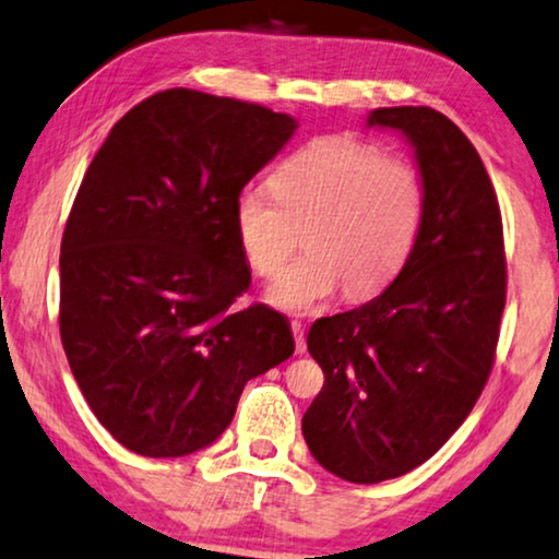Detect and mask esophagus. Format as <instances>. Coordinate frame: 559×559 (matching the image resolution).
Instances as JSON below:
<instances>
[{
    "label": "esophagus",
    "instance_id": "obj_1",
    "mask_svg": "<svg viewBox=\"0 0 559 559\" xmlns=\"http://www.w3.org/2000/svg\"><path fill=\"white\" fill-rule=\"evenodd\" d=\"M289 328H292V334H295V349H297V355H305V349H307V342H305V328H302V322H289Z\"/></svg>",
    "mask_w": 559,
    "mask_h": 559
}]
</instances>
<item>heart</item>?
Returning <instances> with one entry per match:
<instances>
[{"mask_svg":"<svg viewBox=\"0 0 559 559\" xmlns=\"http://www.w3.org/2000/svg\"><path fill=\"white\" fill-rule=\"evenodd\" d=\"M423 214L425 182L412 162L352 136H328L287 159L274 190H239L231 219L239 252L262 277L282 267L295 227H305L307 254L272 282L267 302L307 314L342 287L365 297L388 285L415 247Z\"/></svg>","mask_w":559,"mask_h":559,"instance_id":"b5f03b06","label":"heart"}]
</instances>
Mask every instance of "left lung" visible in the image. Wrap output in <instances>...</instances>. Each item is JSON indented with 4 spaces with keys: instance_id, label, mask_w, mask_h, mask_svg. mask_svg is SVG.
Segmentation results:
<instances>
[{
    "instance_id": "left-lung-1",
    "label": "left lung",
    "mask_w": 559,
    "mask_h": 559,
    "mask_svg": "<svg viewBox=\"0 0 559 559\" xmlns=\"http://www.w3.org/2000/svg\"><path fill=\"white\" fill-rule=\"evenodd\" d=\"M367 124L415 147L425 214L392 285L307 334L324 372L302 417L307 448L357 485L407 475L465 423L492 372L508 295L500 204L460 127L429 107H382Z\"/></svg>"
}]
</instances>
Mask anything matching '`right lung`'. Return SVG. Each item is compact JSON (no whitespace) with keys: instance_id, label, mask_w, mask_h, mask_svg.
Here are the masks:
<instances>
[{"instance_id":"1","label":"right lung","mask_w":559,"mask_h":559,"mask_svg":"<svg viewBox=\"0 0 559 559\" xmlns=\"http://www.w3.org/2000/svg\"><path fill=\"white\" fill-rule=\"evenodd\" d=\"M297 130L194 90L132 107L94 154L59 254V334L102 425L144 457L207 448L247 380L292 357L285 317L231 309L250 287L235 197Z\"/></svg>"}]
</instances>
